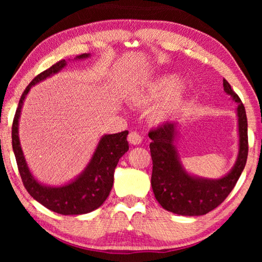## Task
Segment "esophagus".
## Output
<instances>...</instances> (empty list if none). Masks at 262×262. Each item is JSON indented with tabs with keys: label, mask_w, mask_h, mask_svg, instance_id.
<instances>
[{
	"label": "esophagus",
	"mask_w": 262,
	"mask_h": 262,
	"mask_svg": "<svg viewBox=\"0 0 262 262\" xmlns=\"http://www.w3.org/2000/svg\"><path fill=\"white\" fill-rule=\"evenodd\" d=\"M127 140L130 144H133V145H137V144H141L142 136L138 134L137 132H130L129 134H128Z\"/></svg>",
	"instance_id": "1"
}]
</instances>
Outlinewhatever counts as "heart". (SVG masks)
<instances>
[{
    "mask_svg": "<svg viewBox=\"0 0 262 262\" xmlns=\"http://www.w3.org/2000/svg\"><path fill=\"white\" fill-rule=\"evenodd\" d=\"M181 81L176 75H168L145 91H137L132 94L130 101L136 105H147L164 97L165 100L154 111L155 119H163L173 113L181 102L180 92L178 91Z\"/></svg>",
    "mask_w": 262,
    "mask_h": 262,
    "instance_id": "b5f03b06",
    "label": "heart"
}]
</instances>
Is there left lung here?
Wrapping results in <instances>:
<instances>
[{
  "mask_svg": "<svg viewBox=\"0 0 262 262\" xmlns=\"http://www.w3.org/2000/svg\"><path fill=\"white\" fill-rule=\"evenodd\" d=\"M224 91L238 103V136L240 151L234 168L219 180L196 178L182 169L173 145L174 124L165 122L148 133L153 170L151 185L159 204L178 215L199 216L213 210L224 202L235 187L248 159V119L246 108L233 91L230 83L223 80Z\"/></svg>",
  "mask_w": 262,
  "mask_h": 262,
  "instance_id": "obj_1",
  "label": "left lung"
}]
</instances>
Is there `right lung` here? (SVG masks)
I'll return each mask as SVG.
<instances>
[{
    "label": "right lung",
    "mask_w": 262,
    "mask_h": 262,
    "mask_svg": "<svg viewBox=\"0 0 262 262\" xmlns=\"http://www.w3.org/2000/svg\"><path fill=\"white\" fill-rule=\"evenodd\" d=\"M89 55L90 54H82L76 58H85L89 57ZM65 65V59L58 60L51 68L38 74L26 88L20 98L13 118L12 147L21 180L24 182L27 191L33 199H36L38 203L57 214L81 215L97 209L108 198L114 185L115 168L118 164L119 159L129 148L127 142L128 130L118 133V134L104 135L100 140L96 152H94L85 171L69 185L58 188L46 187L40 185L32 177L27 166L18 136V124L22 104H24V100L32 85L57 73Z\"/></svg>",
    "instance_id": "1"
}]
</instances>
